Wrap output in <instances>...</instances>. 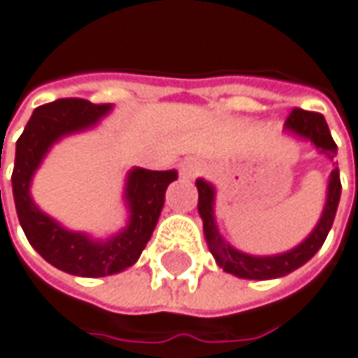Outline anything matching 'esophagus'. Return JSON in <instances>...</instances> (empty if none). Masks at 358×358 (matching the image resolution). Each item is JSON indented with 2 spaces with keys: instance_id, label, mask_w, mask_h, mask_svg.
<instances>
[{
  "instance_id": "1",
  "label": "esophagus",
  "mask_w": 358,
  "mask_h": 358,
  "mask_svg": "<svg viewBox=\"0 0 358 358\" xmlns=\"http://www.w3.org/2000/svg\"><path fill=\"white\" fill-rule=\"evenodd\" d=\"M200 170H202V164H200V160H196V158H184L180 162V174H182V178H194V176L200 174Z\"/></svg>"
}]
</instances>
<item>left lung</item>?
I'll return each instance as SVG.
<instances>
[{"instance_id":"obj_1","label":"left lung","mask_w":358,"mask_h":358,"mask_svg":"<svg viewBox=\"0 0 358 358\" xmlns=\"http://www.w3.org/2000/svg\"><path fill=\"white\" fill-rule=\"evenodd\" d=\"M285 132L292 138H299L304 142H310L319 154L329 158L331 162L336 156V144H334L331 130L327 126V120L315 114V112H304L294 108L290 116L285 122ZM198 188V214L202 218L204 226V238L208 244V250L216 260V264L228 274H234L238 278H248V280H271V278H280L287 276L292 271L301 268L310 258L320 250L322 242L327 241L329 230L334 222L338 200H341V176L338 168H333L329 184H327V200L320 212V218L317 226L310 230V234L292 246L290 250L278 252V255H248L242 252L236 246H232L220 234L218 224H216V188L214 184L204 178L196 180Z\"/></svg>"}]
</instances>
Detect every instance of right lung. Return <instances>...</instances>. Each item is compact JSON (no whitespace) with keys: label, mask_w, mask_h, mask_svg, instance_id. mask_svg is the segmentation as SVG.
I'll list each match as a JSON object with an SVG mask.
<instances>
[{"label":"right lung","mask_w":358,"mask_h":358,"mask_svg":"<svg viewBox=\"0 0 358 358\" xmlns=\"http://www.w3.org/2000/svg\"><path fill=\"white\" fill-rule=\"evenodd\" d=\"M110 112L112 103L98 106L78 98L55 100L34 110L15 144L11 186L20 224L39 257L73 276H110L136 264L160 218L166 188L178 178L176 170L130 168L122 194L128 220L106 238L70 230L39 208L31 198V182L50 150L68 136L94 130Z\"/></svg>","instance_id":"1"}]
</instances>
